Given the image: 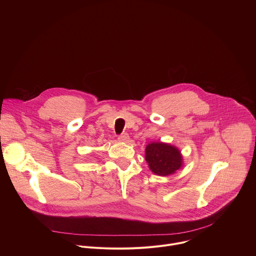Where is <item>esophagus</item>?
Returning a JSON list of instances; mask_svg holds the SVG:
<instances>
[{
	"mask_svg": "<svg viewBox=\"0 0 256 256\" xmlns=\"http://www.w3.org/2000/svg\"><path fill=\"white\" fill-rule=\"evenodd\" d=\"M130 140V136L128 134H122L120 136H118V140L122 142H126L128 140Z\"/></svg>",
	"mask_w": 256,
	"mask_h": 256,
	"instance_id": "1",
	"label": "esophagus"
}]
</instances>
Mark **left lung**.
<instances>
[{"mask_svg": "<svg viewBox=\"0 0 256 256\" xmlns=\"http://www.w3.org/2000/svg\"><path fill=\"white\" fill-rule=\"evenodd\" d=\"M144 159L150 170L158 176H169L184 166V156L175 146L164 142H152L144 150Z\"/></svg>", "mask_w": 256, "mask_h": 256, "instance_id": "1", "label": "left lung"}]
</instances>
